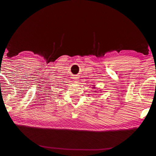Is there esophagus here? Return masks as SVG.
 <instances>
[{"label": "esophagus", "instance_id": "esophagus-1", "mask_svg": "<svg viewBox=\"0 0 156 156\" xmlns=\"http://www.w3.org/2000/svg\"><path fill=\"white\" fill-rule=\"evenodd\" d=\"M73 82H75V83H78L79 82V78L78 77L75 76L73 77Z\"/></svg>", "mask_w": 156, "mask_h": 156}]
</instances>
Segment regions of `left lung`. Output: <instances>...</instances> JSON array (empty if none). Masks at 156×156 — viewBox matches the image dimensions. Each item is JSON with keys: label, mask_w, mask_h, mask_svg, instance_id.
<instances>
[{"label": "left lung", "mask_w": 156, "mask_h": 156, "mask_svg": "<svg viewBox=\"0 0 156 156\" xmlns=\"http://www.w3.org/2000/svg\"><path fill=\"white\" fill-rule=\"evenodd\" d=\"M94 88H95V87H94Z\"/></svg>", "instance_id": "1"}]
</instances>
